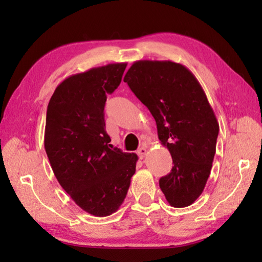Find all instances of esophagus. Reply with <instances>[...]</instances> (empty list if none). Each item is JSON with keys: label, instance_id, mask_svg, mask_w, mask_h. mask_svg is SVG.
Listing matches in <instances>:
<instances>
[{"label": "esophagus", "instance_id": "1", "mask_svg": "<svg viewBox=\"0 0 262 262\" xmlns=\"http://www.w3.org/2000/svg\"><path fill=\"white\" fill-rule=\"evenodd\" d=\"M147 148H144V147H141L139 150H137V155H139V157L141 158V159H143L144 157H145V155H147Z\"/></svg>", "mask_w": 262, "mask_h": 262}]
</instances>
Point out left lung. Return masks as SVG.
<instances>
[{
  "label": "left lung",
  "mask_w": 262,
  "mask_h": 262,
  "mask_svg": "<svg viewBox=\"0 0 262 262\" xmlns=\"http://www.w3.org/2000/svg\"><path fill=\"white\" fill-rule=\"evenodd\" d=\"M123 82L152 114L172 156L159 187L172 207L190 206L209 178L220 130L205 91L190 70L172 61H136Z\"/></svg>",
  "instance_id": "8db88e82"
}]
</instances>
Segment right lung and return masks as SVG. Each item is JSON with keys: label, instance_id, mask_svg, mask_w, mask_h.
I'll return each mask as SVG.
<instances>
[{"label": "right lung", "instance_id": "obj_1", "mask_svg": "<svg viewBox=\"0 0 262 262\" xmlns=\"http://www.w3.org/2000/svg\"><path fill=\"white\" fill-rule=\"evenodd\" d=\"M127 63H110L72 75L47 106L45 150L61 187L89 214L104 217L125 200L137 155L111 147L104 107Z\"/></svg>", "mask_w": 262, "mask_h": 262}]
</instances>
